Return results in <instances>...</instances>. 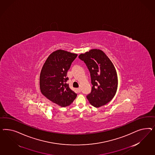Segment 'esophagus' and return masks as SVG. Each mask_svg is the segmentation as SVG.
Masks as SVG:
<instances>
[{
  "instance_id": "esophagus-1",
  "label": "esophagus",
  "mask_w": 155,
  "mask_h": 155,
  "mask_svg": "<svg viewBox=\"0 0 155 155\" xmlns=\"http://www.w3.org/2000/svg\"><path fill=\"white\" fill-rule=\"evenodd\" d=\"M77 90H78V91L79 93H80V92L81 91V87H79V88H78V89H77Z\"/></svg>"
}]
</instances>
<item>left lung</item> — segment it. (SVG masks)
<instances>
[{
    "instance_id": "8db88e82",
    "label": "left lung",
    "mask_w": 155,
    "mask_h": 155,
    "mask_svg": "<svg viewBox=\"0 0 155 155\" xmlns=\"http://www.w3.org/2000/svg\"><path fill=\"white\" fill-rule=\"evenodd\" d=\"M90 73L91 91L86 98L95 107H99L112 100L117 93V76L113 62L104 52L97 49L81 54Z\"/></svg>"
}]
</instances>
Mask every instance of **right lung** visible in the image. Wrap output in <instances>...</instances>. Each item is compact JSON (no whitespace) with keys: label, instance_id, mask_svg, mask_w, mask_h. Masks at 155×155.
<instances>
[{"label":"right lung","instance_id":"1","mask_svg":"<svg viewBox=\"0 0 155 155\" xmlns=\"http://www.w3.org/2000/svg\"><path fill=\"white\" fill-rule=\"evenodd\" d=\"M77 54L57 50L48 57L40 75V88L42 95L61 107L69 106L77 94L66 84L67 72Z\"/></svg>","mask_w":155,"mask_h":155}]
</instances>
